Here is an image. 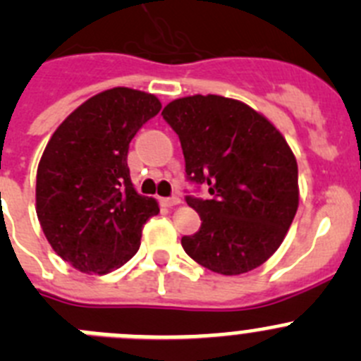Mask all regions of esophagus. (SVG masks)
Returning a JSON list of instances; mask_svg holds the SVG:
<instances>
[{
	"instance_id": "esophagus-1",
	"label": "esophagus",
	"mask_w": 361,
	"mask_h": 361,
	"mask_svg": "<svg viewBox=\"0 0 361 361\" xmlns=\"http://www.w3.org/2000/svg\"><path fill=\"white\" fill-rule=\"evenodd\" d=\"M180 203H181V200L178 196L164 197V200H161V204H164V207H167V208H173V207H176V204H180Z\"/></svg>"
}]
</instances>
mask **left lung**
<instances>
[{
    "label": "left lung",
    "mask_w": 361,
    "mask_h": 361,
    "mask_svg": "<svg viewBox=\"0 0 361 361\" xmlns=\"http://www.w3.org/2000/svg\"><path fill=\"white\" fill-rule=\"evenodd\" d=\"M180 137L185 173L212 200L187 196L197 233L181 238L192 260L217 274L260 267L287 235L299 207L298 161L274 124L230 97L187 96L161 112Z\"/></svg>",
    "instance_id": "1"
}]
</instances>
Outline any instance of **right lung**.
Here are the masks:
<instances>
[{"label": "right lung", "mask_w": 361, "mask_h": 361, "mask_svg": "<svg viewBox=\"0 0 361 361\" xmlns=\"http://www.w3.org/2000/svg\"><path fill=\"white\" fill-rule=\"evenodd\" d=\"M161 103L116 87L82 103L51 135L37 167V217L53 251L85 274H106L140 247L142 226L160 212L135 190L128 147Z\"/></svg>", "instance_id": "obj_1"}]
</instances>
